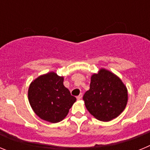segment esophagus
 Here are the masks:
<instances>
[{
    "label": "esophagus",
    "instance_id": "34e87169",
    "mask_svg": "<svg viewBox=\"0 0 150 150\" xmlns=\"http://www.w3.org/2000/svg\"><path fill=\"white\" fill-rule=\"evenodd\" d=\"M82 98H83V94H80V95H79L76 97L77 100H80V99H82Z\"/></svg>",
    "mask_w": 150,
    "mask_h": 150
}]
</instances>
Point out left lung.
<instances>
[{"label":"left lung","instance_id":"left-lung-1","mask_svg":"<svg viewBox=\"0 0 150 150\" xmlns=\"http://www.w3.org/2000/svg\"><path fill=\"white\" fill-rule=\"evenodd\" d=\"M86 109L97 120L108 122L124 110L128 91L121 79L105 69L91 77L90 88L83 98Z\"/></svg>","mask_w":150,"mask_h":150}]
</instances>
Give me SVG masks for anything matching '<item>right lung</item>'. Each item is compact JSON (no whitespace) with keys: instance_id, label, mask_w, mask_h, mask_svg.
<instances>
[{"instance_id":"obj_1","label":"right lung","mask_w":150,"mask_h":150,"mask_svg":"<svg viewBox=\"0 0 150 150\" xmlns=\"http://www.w3.org/2000/svg\"><path fill=\"white\" fill-rule=\"evenodd\" d=\"M64 77L50 72L30 83L28 100L33 110L40 119L52 123L64 120L76 98L63 84Z\"/></svg>"}]
</instances>
